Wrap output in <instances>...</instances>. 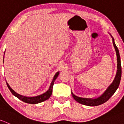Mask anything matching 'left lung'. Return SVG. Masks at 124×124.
I'll return each instance as SVG.
<instances>
[{
  "label": "left lung",
  "mask_w": 124,
  "mask_h": 124,
  "mask_svg": "<svg viewBox=\"0 0 124 124\" xmlns=\"http://www.w3.org/2000/svg\"><path fill=\"white\" fill-rule=\"evenodd\" d=\"M109 34H110V36H111L112 39L113 45H114L115 50L116 51V54L117 57L116 73L115 77L112 83L108 86V88H107L106 90L102 93V94H101L100 96H99V97H95V98H84V97H78V96L74 94L72 92H71L72 97L74 99L76 100L77 102L79 103L86 105V106H99V105H101V104L105 103L111 97V96H112V95L115 93V92L116 91L117 88L119 87V83H120L122 71H121V58L120 55H119V50H118V47H117L115 45L114 37H112V36L110 33Z\"/></svg>",
  "instance_id": "1"
}]
</instances>
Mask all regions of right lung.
Instances as JSON below:
<instances>
[{"label": "right lung", "instance_id": "obj_1", "mask_svg": "<svg viewBox=\"0 0 124 124\" xmlns=\"http://www.w3.org/2000/svg\"><path fill=\"white\" fill-rule=\"evenodd\" d=\"M4 55H5V53H4ZM3 61H4V57H3ZM59 71L57 72L55 74V75L53 77V78L52 79L51 84H50V87H49V89L45 92V93L41 94L37 96H34V97H27V96H24L23 95H21L19 94H18L17 93L15 92L11 87H10L9 85L8 84V83L6 82V84H7L8 87L9 89L10 90V92L12 93V94L14 96H15V97H16L17 98L19 99V100H22L23 101H24L25 103H30V104H37L39 103L43 102V101H45V100L49 99V97L51 96L52 94V89H53V85L54 84V81L56 80V79L57 78V77H58L59 74Z\"/></svg>", "mask_w": 124, "mask_h": 124}]
</instances>
